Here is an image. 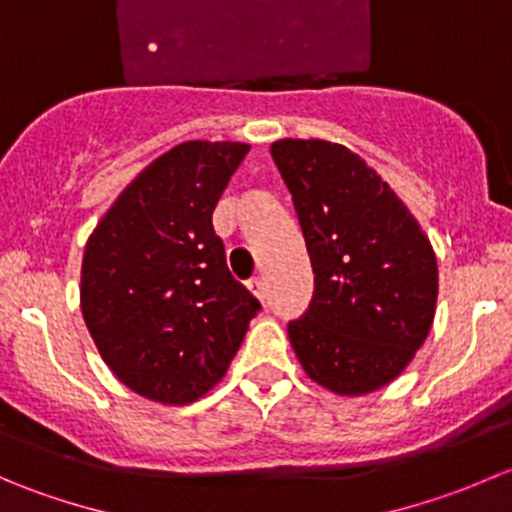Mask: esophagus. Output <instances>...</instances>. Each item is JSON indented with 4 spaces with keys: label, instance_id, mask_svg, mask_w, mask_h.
I'll return each mask as SVG.
<instances>
[{
    "label": "esophagus",
    "instance_id": "1",
    "mask_svg": "<svg viewBox=\"0 0 512 512\" xmlns=\"http://www.w3.org/2000/svg\"><path fill=\"white\" fill-rule=\"evenodd\" d=\"M250 292L255 294L257 299H260V302H265V297H267V287H265V282L260 280V277H255V280H250Z\"/></svg>",
    "mask_w": 512,
    "mask_h": 512
}]
</instances>
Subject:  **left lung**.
Segmentation results:
<instances>
[{"instance_id": "obj_1", "label": "left lung", "mask_w": 512, "mask_h": 512, "mask_svg": "<svg viewBox=\"0 0 512 512\" xmlns=\"http://www.w3.org/2000/svg\"><path fill=\"white\" fill-rule=\"evenodd\" d=\"M272 158L292 193L314 272L287 324L307 376L342 396L394 381L426 342L438 297L428 237L399 195L349 148L285 138Z\"/></svg>"}]
</instances>
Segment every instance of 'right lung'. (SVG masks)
<instances>
[{"label":"right lung","mask_w":512,"mask_h":512,"mask_svg":"<svg viewBox=\"0 0 512 512\" xmlns=\"http://www.w3.org/2000/svg\"><path fill=\"white\" fill-rule=\"evenodd\" d=\"M247 143L188 141L153 160L86 242L81 312L121 384L185 406L225 376L260 302L225 265L213 210Z\"/></svg>","instance_id":"right-lung-1"}]
</instances>
